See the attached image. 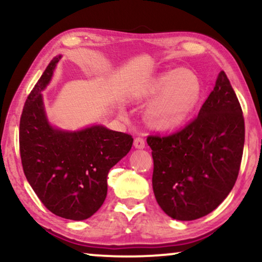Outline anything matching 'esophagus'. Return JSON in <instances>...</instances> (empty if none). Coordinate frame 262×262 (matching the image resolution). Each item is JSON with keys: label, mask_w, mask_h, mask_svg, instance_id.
Segmentation results:
<instances>
[{"label": "esophagus", "mask_w": 262, "mask_h": 262, "mask_svg": "<svg viewBox=\"0 0 262 262\" xmlns=\"http://www.w3.org/2000/svg\"><path fill=\"white\" fill-rule=\"evenodd\" d=\"M134 145L136 149H143V148H145V141L142 137H136Z\"/></svg>", "instance_id": "obj_1"}]
</instances>
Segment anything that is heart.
Returning a JSON list of instances; mask_svg holds the SVG:
<instances>
[{"label": "heart", "instance_id": "b5f03b06", "mask_svg": "<svg viewBox=\"0 0 262 262\" xmlns=\"http://www.w3.org/2000/svg\"><path fill=\"white\" fill-rule=\"evenodd\" d=\"M202 93V82L192 70L180 69L164 73L143 94L145 100H154L146 110V120L156 130H175L194 113Z\"/></svg>", "mask_w": 262, "mask_h": 262}]
</instances>
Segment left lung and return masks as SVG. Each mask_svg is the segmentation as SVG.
Returning a JSON list of instances; mask_svg holds the SVG:
<instances>
[{
  "label": "left lung",
  "instance_id": "obj_1",
  "mask_svg": "<svg viewBox=\"0 0 262 262\" xmlns=\"http://www.w3.org/2000/svg\"><path fill=\"white\" fill-rule=\"evenodd\" d=\"M152 189L161 209L194 221L216 209L234 187L245 145V119L224 71L198 117L173 135L149 136Z\"/></svg>",
  "mask_w": 262,
  "mask_h": 262
}]
</instances>
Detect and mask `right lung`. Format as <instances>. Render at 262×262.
Listing matches in <instances>:
<instances>
[{"label":"right lung","instance_id":"add662e5","mask_svg":"<svg viewBox=\"0 0 262 262\" xmlns=\"http://www.w3.org/2000/svg\"><path fill=\"white\" fill-rule=\"evenodd\" d=\"M60 56L55 57L32 89L20 119L24 173L48 210L83 221L105 202L111 168L130 151L134 138L93 125L78 131L53 127L46 117L41 91L50 83Z\"/></svg>","mask_w":262,"mask_h":262}]
</instances>
